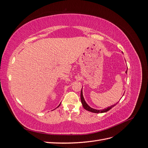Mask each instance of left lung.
Wrapping results in <instances>:
<instances>
[{
    "label": "left lung",
    "instance_id": "left-lung-1",
    "mask_svg": "<svg viewBox=\"0 0 148 148\" xmlns=\"http://www.w3.org/2000/svg\"><path fill=\"white\" fill-rule=\"evenodd\" d=\"M126 72V73H127V70L125 71ZM81 102H82V104L83 105V107H84V109L87 110L88 111H89V112H93V113H104V112H106L109 111V110H110L112 107H114L115 105H117V104L118 102L116 103V104L111 106L110 107H108L106 109H102V110H97V109H92L91 108V107H89L88 104L86 102V101H85L84 99V97H83V91H82H82H81Z\"/></svg>",
    "mask_w": 148,
    "mask_h": 148
}]
</instances>
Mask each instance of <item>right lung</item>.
<instances>
[{
    "label": "right lung",
    "instance_id": "1",
    "mask_svg": "<svg viewBox=\"0 0 148 148\" xmlns=\"http://www.w3.org/2000/svg\"><path fill=\"white\" fill-rule=\"evenodd\" d=\"M60 104H59V106H58V107H59V106H60Z\"/></svg>",
    "mask_w": 148,
    "mask_h": 148
}]
</instances>
